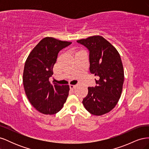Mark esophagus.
I'll return each mask as SVG.
<instances>
[{
    "label": "esophagus",
    "instance_id": "1",
    "mask_svg": "<svg viewBox=\"0 0 149 149\" xmlns=\"http://www.w3.org/2000/svg\"><path fill=\"white\" fill-rule=\"evenodd\" d=\"M76 86V85H74V84H70V88L71 89H74Z\"/></svg>",
    "mask_w": 149,
    "mask_h": 149
}]
</instances>
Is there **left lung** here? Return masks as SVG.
<instances>
[{
    "instance_id": "left-lung-1",
    "label": "left lung",
    "mask_w": 149,
    "mask_h": 149,
    "mask_svg": "<svg viewBox=\"0 0 149 149\" xmlns=\"http://www.w3.org/2000/svg\"><path fill=\"white\" fill-rule=\"evenodd\" d=\"M89 51V70L98 79L97 86L88 88L83 104L89 113L101 116L110 112L118 104L123 91L124 73L119 52L100 35L77 40Z\"/></svg>"
}]
</instances>
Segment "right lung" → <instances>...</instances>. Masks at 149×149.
<instances>
[{
	"mask_svg": "<svg viewBox=\"0 0 149 149\" xmlns=\"http://www.w3.org/2000/svg\"><path fill=\"white\" fill-rule=\"evenodd\" d=\"M71 43L53 37L43 38L26 58L23 73V84L26 96L36 109L44 114L52 115L63 107L68 96L69 85L53 84L49 78L58 53Z\"/></svg>",
	"mask_w": 149,
	"mask_h": 149,
	"instance_id": "obj_1",
	"label": "right lung"
}]
</instances>
